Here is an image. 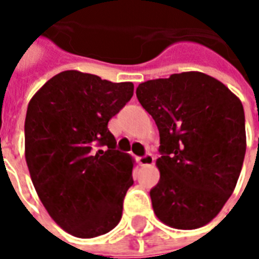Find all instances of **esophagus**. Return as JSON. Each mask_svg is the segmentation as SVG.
I'll return each instance as SVG.
<instances>
[{
    "label": "esophagus",
    "mask_w": 259,
    "mask_h": 259,
    "mask_svg": "<svg viewBox=\"0 0 259 259\" xmlns=\"http://www.w3.org/2000/svg\"><path fill=\"white\" fill-rule=\"evenodd\" d=\"M138 162H140V165L146 166V165H152L154 162V157L150 153H146L141 157H138Z\"/></svg>",
    "instance_id": "1"
}]
</instances>
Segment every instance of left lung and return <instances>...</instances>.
Instances as JSON below:
<instances>
[{
    "label": "left lung",
    "instance_id": "obj_1",
    "mask_svg": "<svg viewBox=\"0 0 259 259\" xmlns=\"http://www.w3.org/2000/svg\"><path fill=\"white\" fill-rule=\"evenodd\" d=\"M160 133L156 217L179 230L207 225L237 185L246 153L242 102L218 79L191 71L137 87Z\"/></svg>",
    "mask_w": 259,
    "mask_h": 259
}]
</instances>
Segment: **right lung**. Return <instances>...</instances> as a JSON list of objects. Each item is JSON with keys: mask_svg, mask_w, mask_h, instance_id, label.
<instances>
[{"mask_svg": "<svg viewBox=\"0 0 259 259\" xmlns=\"http://www.w3.org/2000/svg\"><path fill=\"white\" fill-rule=\"evenodd\" d=\"M132 82L63 71L30 99L25 160L51 218L67 233L94 238L119 223L133 185V158L115 149L107 123L133 97Z\"/></svg>", "mask_w": 259, "mask_h": 259, "instance_id": "right-lung-1", "label": "right lung"}]
</instances>
